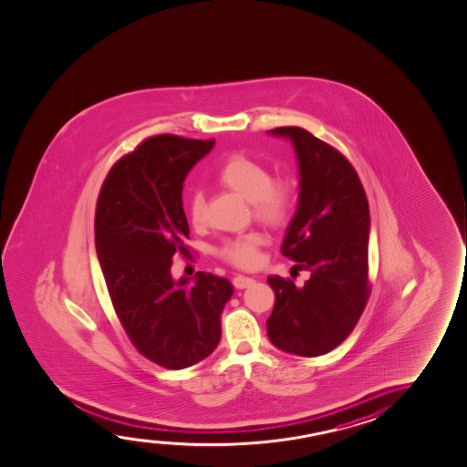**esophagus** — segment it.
<instances>
[{"instance_id":"obj_1","label":"esophagus","mask_w":467,"mask_h":467,"mask_svg":"<svg viewBox=\"0 0 467 467\" xmlns=\"http://www.w3.org/2000/svg\"><path fill=\"white\" fill-rule=\"evenodd\" d=\"M254 278H250V276L245 275H236L233 278V285H234V288L237 289H245L250 286V285H254Z\"/></svg>"}]
</instances>
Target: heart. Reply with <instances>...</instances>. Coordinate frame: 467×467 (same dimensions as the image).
Segmentation results:
<instances>
[{"label": "heart", "mask_w": 467, "mask_h": 467, "mask_svg": "<svg viewBox=\"0 0 467 467\" xmlns=\"http://www.w3.org/2000/svg\"><path fill=\"white\" fill-rule=\"evenodd\" d=\"M217 184L234 192L250 202L254 219L272 228L286 225L294 213V191L288 181H276L271 170L252 157L231 154L215 174ZM187 219L192 226L200 228L206 222V198L202 192H193L187 200ZM265 237L256 231L228 237L220 244L215 254L228 265L250 269L258 265L259 247Z\"/></svg>", "instance_id": "1"}]
</instances>
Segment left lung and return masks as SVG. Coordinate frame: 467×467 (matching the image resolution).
Wrapping results in <instances>:
<instances>
[{"instance_id":"8db88e82","label":"left lung","mask_w":467,"mask_h":467,"mask_svg":"<svg viewBox=\"0 0 467 467\" xmlns=\"http://www.w3.org/2000/svg\"><path fill=\"white\" fill-rule=\"evenodd\" d=\"M299 161L297 211L282 254L310 272L302 288L269 276L275 304L267 335L282 351L317 358L335 349L356 327L368 302V200L358 174L340 150L302 127H276Z\"/></svg>"}]
</instances>
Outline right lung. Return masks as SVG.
I'll use <instances>...</instances> for the list:
<instances>
[{"mask_svg": "<svg viewBox=\"0 0 467 467\" xmlns=\"http://www.w3.org/2000/svg\"><path fill=\"white\" fill-rule=\"evenodd\" d=\"M215 140L156 135L111 167L99 192L94 233L109 299L137 351L163 368L192 367L219 345L231 283L213 274L179 282L174 254L191 256L185 176Z\"/></svg>", "mask_w": 467, "mask_h": 467, "instance_id": "obj_1", "label": "right lung"}]
</instances>
